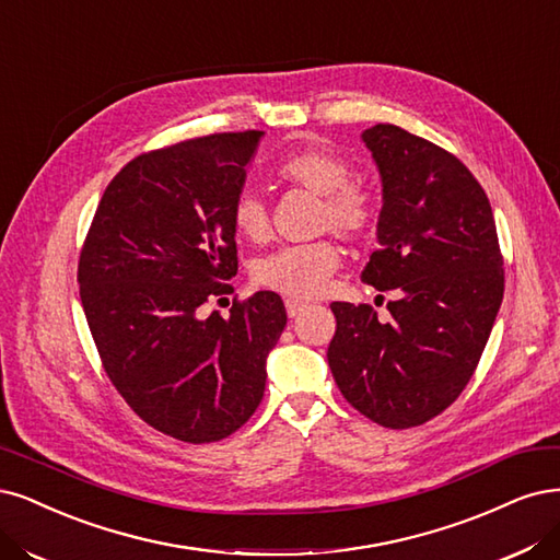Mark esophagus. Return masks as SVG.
<instances>
[{
    "mask_svg": "<svg viewBox=\"0 0 560 560\" xmlns=\"http://www.w3.org/2000/svg\"><path fill=\"white\" fill-rule=\"evenodd\" d=\"M284 307H287V315L289 317H296V315H301L303 311H305V303L303 301H299V299H287L284 301Z\"/></svg>",
    "mask_w": 560,
    "mask_h": 560,
    "instance_id": "esophagus-1",
    "label": "esophagus"
}]
</instances>
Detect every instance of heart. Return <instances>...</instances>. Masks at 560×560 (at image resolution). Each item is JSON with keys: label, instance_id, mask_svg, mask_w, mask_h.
Listing matches in <instances>:
<instances>
[{"label": "heart", "instance_id": "1", "mask_svg": "<svg viewBox=\"0 0 560 560\" xmlns=\"http://www.w3.org/2000/svg\"><path fill=\"white\" fill-rule=\"evenodd\" d=\"M276 176L319 195L317 231H334L345 241H363L377 224V199L373 191L352 183V168L334 148L305 141L287 150L276 162ZM231 224L249 243L268 238V210L253 189H243L231 203ZM340 247L319 238L313 243L284 245L255 261L253 280L271 292L292 299H313L338 271Z\"/></svg>", "mask_w": 560, "mask_h": 560}]
</instances>
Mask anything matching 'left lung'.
Returning <instances> with one entry per match:
<instances>
[{
	"label": "left lung",
	"instance_id": "8db88e82",
	"mask_svg": "<svg viewBox=\"0 0 560 560\" xmlns=\"http://www.w3.org/2000/svg\"><path fill=\"white\" fill-rule=\"evenodd\" d=\"M361 139L382 176L380 247L361 280L398 299L389 322L369 303H331L326 359L352 408L384 429H412L470 382L503 303V255L485 189L452 152L396 125Z\"/></svg>",
	"mask_w": 560,
	"mask_h": 560
}]
</instances>
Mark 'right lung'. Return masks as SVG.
<instances>
[{"mask_svg": "<svg viewBox=\"0 0 560 560\" xmlns=\"http://www.w3.org/2000/svg\"><path fill=\"white\" fill-rule=\"evenodd\" d=\"M261 137L210 133L133 158L108 183L81 249V301L108 380L152 429L191 445L255 415L287 324L276 292L234 299L229 317L203 315L234 292L231 203Z\"/></svg>", "mask_w": 560, "mask_h": 560, "instance_id": "right-lung-1", "label": "right lung"}]
</instances>
